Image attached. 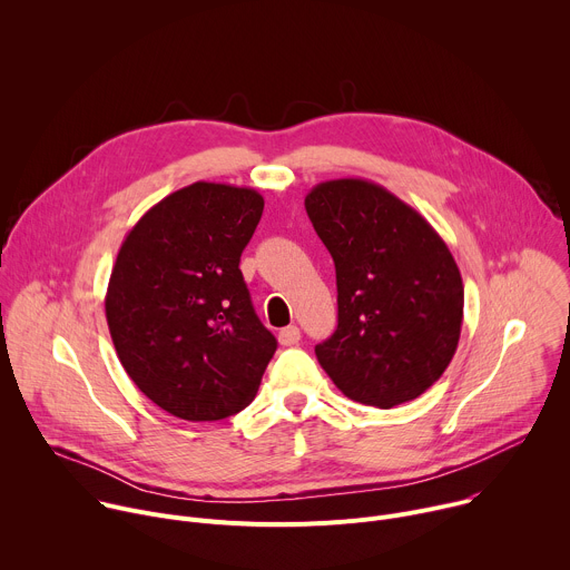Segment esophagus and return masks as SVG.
<instances>
[{
  "label": "esophagus",
  "mask_w": 570,
  "mask_h": 570,
  "mask_svg": "<svg viewBox=\"0 0 570 570\" xmlns=\"http://www.w3.org/2000/svg\"><path fill=\"white\" fill-rule=\"evenodd\" d=\"M299 338H302V334H299V327H297V324H288V327H284V330L279 332V343H282V345H286V347L297 345V343H299Z\"/></svg>",
  "instance_id": "esophagus-1"
}]
</instances>
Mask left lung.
I'll return each mask as SVG.
<instances>
[{
    "label": "left lung",
    "mask_w": 570,
    "mask_h": 570,
    "mask_svg": "<svg viewBox=\"0 0 570 570\" xmlns=\"http://www.w3.org/2000/svg\"><path fill=\"white\" fill-rule=\"evenodd\" d=\"M304 207L336 264L338 327L315 345L322 370L365 405L417 399L460 341L464 286L446 243L370 180L320 183Z\"/></svg>",
    "instance_id": "obj_1"
}]
</instances>
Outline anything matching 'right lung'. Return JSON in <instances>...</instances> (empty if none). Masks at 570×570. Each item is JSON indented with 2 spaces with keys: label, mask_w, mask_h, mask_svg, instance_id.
<instances>
[{
  "label": "right lung",
  "mask_w": 570,
  "mask_h": 570,
  "mask_svg": "<svg viewBox=\"0 0 570 570\" xmlns=\"http://www.w3.org/2000/svg\"><path fill=\"white\" fill-rule=\"evenodd\" d=\"M262 212L255 189L194 183L121 243L106 293L110 336L132 383L174 417L236 415L277 350L238 268Z\"/></svg>",
  "instance_id": "1"
}]
</instances>
